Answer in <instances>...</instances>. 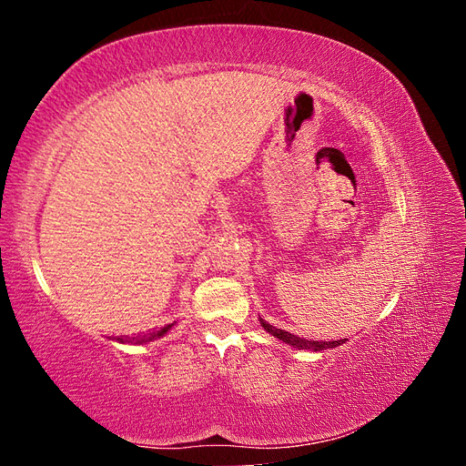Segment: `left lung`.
<instances>
[{"label":"left lung","instance_id":"left-lung-1","mask_svg":"<svg viewBox=\"0 0 466 466\" xmlns=\"http://www.w3.org/2000/svg\"><path fill=\"white\" fill-rule=\"evenodd\" d=\"M260 324L264 327V330L270 332L272 336L279 338V340H284L286 344L289 346H295L299 350H313V351H322V350H329V348H336L346 342V338H342V340H332V342H319V340H307V338H299L295 336L291 332H286V330H279L276 327H272V324H268L266 320L260 319Z\"/></svg>","mask_w":466,"mask_h":466}]
</instances>
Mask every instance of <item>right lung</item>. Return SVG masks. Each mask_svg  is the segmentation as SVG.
I'll list each match as a JSON object with an SVG mask.
<instances>
[{
  "instance_id": "add662e5",
  "label": "right lung",
  "mask_w": 466,
  "mask_h": 466,
  "mask_svg": "<svg viewBox=\"0 0 466 466\" xmlns=\"http://www.w3.org/2000/svg\"><path fill=\"white\" fill-rule=\"evenodd\" d=\"M171 327H173V324H167V327H163V329L157 330V332H146V334H142V336H118L116 340H118V342H124V344H146V342L155 340V338H161Z\"/></svg>"
}]
</instances>
